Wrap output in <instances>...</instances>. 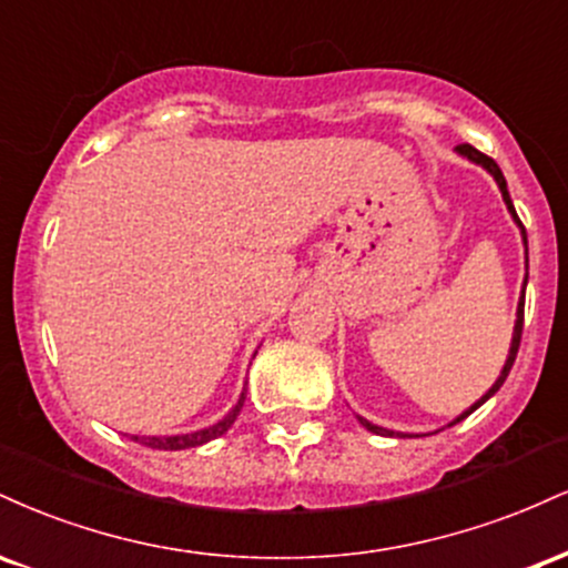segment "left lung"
<instances>
[{"instance_id":"1","label":"left lung","mask_w":568,"mask_h":568,"mask_svg":"<svg viewBox=\"0 0 568 568\" xmlns=\"http://www.w3.org/2000/svg\"><path fill=\"white\" fill-rule=\"evenodd\" d=\"M456 152L459 154H465L467 160H473V162H478V165H484L488 173L494 175V179H497V184H499V189H501V197H505V202H507V211L513 213V219L518 221V226H520V232H524V243H526V230H524V224H520V219H518V213H515V207H513V200H510V192H507V181H505V175H501V171H499V165L497 162H494L491 158H486L484 152H478V149L475 146H470V143H459V146H456ZM526 262H529V258H526ZM526 280H529V275H526ZM520 334H524V298H520L518 302V321H515V331H513V344H510V355H507V363H505V368H501V374H499V379L494 382V387L488 389V393L480 397L478 403H475V406H470L465 410V414L462 416H456V419L452 422V425H456V422H462L465 419V416H470L475 408L478 406H484V403L488 400V397H491L494 393H497V389L501 387V384H505V379H507V374H510V368H513V363H515V355H518V347H520ZM363 425H366L371 433H376V435H393L389 433V429H382V427H376V425H371V422H366V419H361Z\"/></svg>"}]
</instances>
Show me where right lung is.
<instances>
[{
    "label": "right lung",
    "mask_w": 568,
    "mask_h": 568,
    "mask_svg": "<svg viewBox=\"0 0 568 568\" xmlns=\"http://www.w3.org/2000/svg\"><path fill=\"white\" fill-rule=\"evenodd\" d=\"M245 403V393L240 395L237 406H234L230 414L224 416V419L216 422L213 427H205V429H197V433H189V435H171V438H139V435H133L135 443H141V446H149V448H160V452H181V448H194V446H202V443L219 438V435H224L226 429L234 425V419H237L240 408H243Z\"/></svg>",
    "instance_id": "1"
}]
</instances>
